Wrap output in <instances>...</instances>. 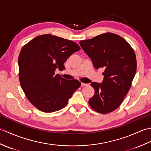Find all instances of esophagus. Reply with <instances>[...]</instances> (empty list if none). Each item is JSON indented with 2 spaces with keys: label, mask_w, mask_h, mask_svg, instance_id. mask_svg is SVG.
I'll return each mask as SVG.
<instances>
[{
  "label": "esophagus",
  "mask_w": 151,
  "mask_h": 151,
  "mask_svg": "<svg viewBox=\"0 0 151 151\" xmlns=\"http://www.w3.org/2000/svg\"><path fill=\"white\" fill-rule=\"evenodd\" d=\"M88 85L89 84H86V83H82L81 84V86H83V87H84V86H88Z\"/></svg>",
  "instance_id": "obj_1"
}]
</instances>
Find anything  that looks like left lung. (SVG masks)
I'll return each mask as SVG.
<instances>
[{"instance_id":"obj_1","label":"left lung","mask_w":151,"mask_h":151,"mask_svg":"<svg viewBox=\"0 0 151 151\" xmlns=\"http://www.w3.org/2000/svg\"><path fill=\"white\" fill-rule=\"evenodd\" d=\"M80 45L95 69H105L102 84H91L95 94L89 99V106L103 114L114 111L129 92L135 76L137 62L134 49L123 37L110 32L81 41Z\"/></svg>"}]
</instances>
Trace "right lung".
<instances>
[{"label": "right lung", "instance_id": "1", "mask_svg": "<svg viewBox=\"0 0 151 151\" xmlns=\"http://www.w3.org/2000/svg\"><path fill=\"white\" fill-rule=\"evenodd\" d=\"M81 50L78 45L63 38L44 34L22 47L19 56V78L28 100L38 110L54 112L68 103L81 82L67 80L55 70H62L67 59Z\"/></svg>", "mask_w": 151, "mask_h": 151}]
</instances>
